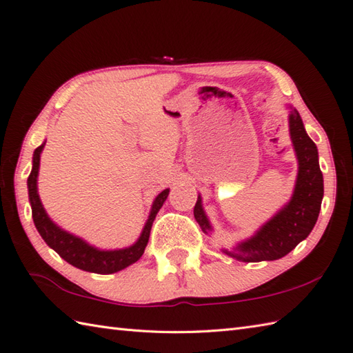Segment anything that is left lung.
Masks as SVG:
<instances>
[{"mask_svg":"<svg viewBox=\"0 0 353 353\" xmlns=\"http://www.w3.org/2000/svg\"><path fill=\"white\" fill-rule=\"evenodd\" d=\"M288 125L297 163H299L293 196L252 237L239 243L231 250H223L226 255L239 261L258 263L283 258L310 236L317 222L323 199V175L319 166L317 146L308 137L301 114L296 108H292L290 112ZM193 214L202 231L208 234L211 225L202 208L201 196H198L194 203Z\"/></svg>","mask_w":353,"mask_h":353,"instance_id":"8db88e82","label":"left lung"}]
</instances>
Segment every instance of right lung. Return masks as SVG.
I'll use <instances>...</instances> for the list:
<instances>
[{
    "label": "right lung",
    "mask_w": 353,
    "mask_h": 353,
    "mask_svg": "<svg viewBox=\"0 0 353 353\" xmlns=\"http://www.w3.org/2000/svg\"><path fill=\"white\" fill-rule=\"evenodd\" d=\"M43 146H45V142L34 150L33 169H31L27 185H28V198L31 203V214H33L36 228L39 234L42 236V239L45 240L46 245L56 250V252L63 258L65 261L72 264L74 268H78L85 272H92V273H103V275H107V273L119 272L125 268H128L130 264L136 263L145 252L148 240H150L152 222L157 213H159L160 208L163 207L164 201L168 199L169 189L163 190L159 196L155 198L150 217H148V221L145 223V228L134 245L125 249L101 250L98 248L90 246L89 243H85L83 239L74 236V234L63 231L60 226H57L51 221L48 214H46V211L37 193L39 164H41V152L43 150Z\"/></svg>",
    "instance_id": "right-lung-1"
}]
</instances>
